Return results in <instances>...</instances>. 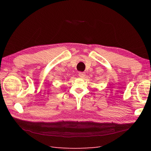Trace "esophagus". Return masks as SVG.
Returning <instances> with one entry per match:
<instances>
[{
	"instance_id": "1",
	"label": "esophagus",
	"mask_w": 151,
	"mask_h": 151,
	"mask_svg": "<svg viewBox=\"0 0 151 151\" xmlns=\"http://www.w3.org/2000/svg\"><path fill=\"white\" fill-rule=\"evenodd\" d=\"M79 76L80 77H81V78H84L86 76V74L84 72H79Z\"/></svg>"
}]
</instances>
